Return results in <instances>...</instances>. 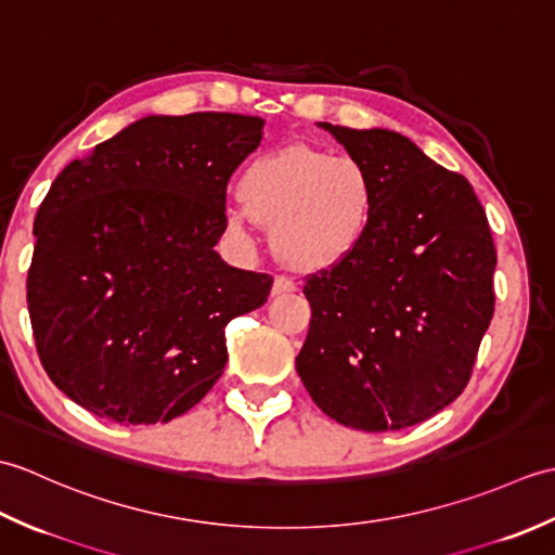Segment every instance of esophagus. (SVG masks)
I'll use <instances>...</instances> for the list:
<instances>
[{
  "instance_id": "34e87169",
  "label": "esophagus",
  "mask_w": 555,
  "mask_h": 555,
  "mask_svg": "<svg viewBox=\"0 0 555 555\" xmlns=\"http://www.w3.org/2000/svg\"><path fill=\"white\" fill-rule=\"evenodd\" d=\"M296 288H298V284L293 279L276 276L274 279V286H271V293H274V296H284V293H293Z\"/></svg>"
}]
</instances>
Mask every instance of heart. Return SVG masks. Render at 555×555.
I'll use <instances>...</instances> for the list:
<instances>
[{
  "mask_svg": "<svg viewBox=\"0 0 555 555\" xmlns=\"http://www.w3.org/2000/svg\"><path fill=\"white\" fill-rule=\"evenodd\" d=\"M235 197L247 217L269 227L281 262L326 271L348 262L370 238L379 193L360 159L298 143L247 164ZM241 223V215H229L233 231Z\"/></svg>",
  "mask_w": 555,
  "mask_h": 555,
  "instance_id": "obj_1",
  "label": "heart"
}]
</instances>
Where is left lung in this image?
Returning <instances> with one entry per match:
<instances>
[{
  "instance_id": "obj_1",
  "label": "left lung",
  "mask_w": 555,
  "mask_h": 555,
  "mask_svg": "<svg viewBox=\"0 0 555 555\" xmlns=\"http://www.w3.org/2000/svg\"><path fill=\"white\" fill-rule=\"evenodd\" d=\"M376 181L370 238L305 279L312 320L296 367L328 417L405 429L463 393L493 317L496 247L465 176L405 135L320 124Z\"/></svg>"
}]
</instances>
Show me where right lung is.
Listing matches in <instances>:
<instances>
[{
	"instance_id": "add662e5",
	"label": "right lung",
	"mask_w": 555,
	"mask_h": 555,
	"mask_svg": "<svg viewBox=\"0 0 555 555\" xmlns=\"http://www.w3.org/2000/svg\"><path fill=\"white\" fill-rule=\"evenodd\" d=\"M259 116H145L74 159L35 215L28 312L47 376L92 415L171 422L229 360L223 328L274 279L215 253Z\"/></svg>"
}]
</instances>
